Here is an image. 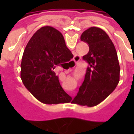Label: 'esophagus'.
I'll list each match as a JSON object with an SVG mask.
<instances>
[{
	"label": "esophagus",
	"mask_w": 134,
	"mask_h": 134,
	"mask_svg": "<svg viewBox=\"0 0 134 134\" xmlns=\"http://www.w3.org/2000/svg\"><path fill=\"white\" fill-rule=\"evenodd\" d=\"M79 60H80V57L78 55H75L74 56V58H73V61L75 62L76 64L78 63Z\"/></svg>",
	"instance_id": "esophagus-1"
}]
</instances>
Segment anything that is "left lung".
I'll return each instance as SVG.
<instances>
[{
    "instance_id": "1",
    "label": "left lung",
    "mask_w": 134,
    "mask_h": 134,
    "mask_svg": "<svg viewBox=\"0 0 134 134\" xmlns=\"http://www.w3.org/2000/svg\"><path fill=\"white\" fill-rule=\"evenodd\" d=\"M80 39L89 46L88 53L82 57L89 66L74 100L79 105L93 107L115 90L120 78V66L115 46L103 29L89 28Z\"/></svg>"
}]
</instances>
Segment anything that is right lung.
Wrapping results in <instances>:
<instances>
[{
  "mask_svg": "<svg viewBox=\"0 0 134 134\" xmlns=\"http://www.w3.org/2000/svg\"><path fill=\"white\" fill-rule=\"evenodd\" d=\"M73 57L63 36L52 26H44L32 36L22 57L21 78L28 90L45 104L69 103L54 70Z\"/></svg>",
  "mask_w": 134,
  "mask_h": 134,
  "instance_id": "right-lung-1",
  "label": "right lung"
}]
</instances>
